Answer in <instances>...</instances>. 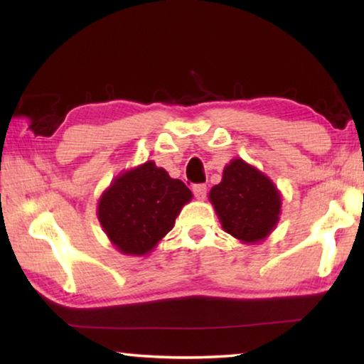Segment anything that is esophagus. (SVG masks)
Listing matches in <instances>:
<instances>
[{
	"label": "esophagus",
	"instance_id": "1",
	"mask_svg": "<svg viewBox=\"0 0 364 364\" xmlns=\"http://www.w3.org/2000/svg\"><path fill=\"white\" fill-rule=\"evenodd\" d=\"M193 195L196 196V200H205L206 198V193H208V188L205 183H196L193 186Z\"/></svg>",
	"mask_w": 364,
	"mask_h": 364
}]
</instances>
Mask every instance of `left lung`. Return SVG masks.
Wrapping results in <instances>:
<instances>
[{
  "label": "left lung",
  "mask_w": 364,
  "mask_h": 364,
  "mask_svg": "<svg viewBox=\"0 0 364 364\" xmlns=\"http://www.w3.org/2000/svg\"><path fill=\"white\" fill-rule=\"evenodd\" d=\"M222 228L245 245L264 241L282 215V193L262 171L235 158L209 192Z\"/></svg>",
  "instance_id": "8db88e82"
}]
</instances>
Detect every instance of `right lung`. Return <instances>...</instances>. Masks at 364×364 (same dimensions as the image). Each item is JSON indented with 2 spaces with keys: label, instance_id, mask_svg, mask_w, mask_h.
I'll return each instance as SVG.
<instances>
[{
  "label": "right lung",
  "instance_id": "obj_1",
  "mask_svg": "<svg viewBox=\"0 0 364 364\" xmlns=\"http://www.w3.org/2000/svg\"><path fill=\"white\" fill-rule=\"evenodd\" d=\"M192 192L155 161L121 172L100 195L97 219L110 243L126 256H146L168 235Z\"/></svg>",
  "mask_w": 364,
  "mask_h": 364
}]
</instances>
